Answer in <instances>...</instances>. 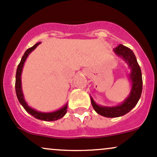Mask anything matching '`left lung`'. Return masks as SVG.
Returning <instances> with one entry per match:
<instances>
[{"label": "left lung", "instance_id": "8db88e82", "mask_svg": "<svg viewBox=\"0 0 157 157\" xmlns=\"http://www.w3.org/2000/svg\"><path fill=\"white\" fill-rule=\"evenodd\" d=\"M113 52L117 57L122 58L130 69L128 78L131 83V90L125 100L122 103L115 106L99 105L96 103L92 97H90L91 104L96 112L106 117H121L130 112L138 103L142 92V75L141 68L133 52L124 45H119L113 49Z\"/></svg>", "mask_w": 157, "mask_h": 157}]
</instances>
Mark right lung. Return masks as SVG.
Listing matches in <instances>:
<instances>
[{"instance_id": "add662e5", "label": "right lung", "mask_w": 157, "mask_h": 157, "mask_svg": "<svg viewBox=\"0 0 157 157\" xmlns=\"http://www.w3.org/2000/svg\"><path fill=\"white\" fill-rule=\"evenodd\" d=\"M41 43V42L37 43L36 44H35L33 46H32L31 48H28L26 52H25L24 55L21 58V61H20L19 64L18 66L17 70H16V96H17V98L19 101L20 104L23 106V108L26 110V112L29 113L30 114H31L32 116L35 117V118L42 120V121H57V120L60 119L61 117H63L65 115L66 113L67 112V103L65 104V105H63L61 109H58V110L55 111V112H39V111L36 110V109H33V108L30 107L28 105L27 102L25 101L24 94H23L22 91V87H21V72H22V69L24 67L25 62L26 60V59L28 58V55L31 53Z\"/></svg>"}]
</instances>
